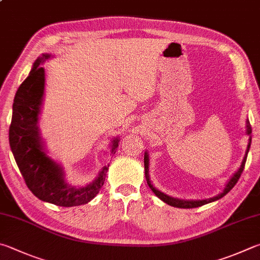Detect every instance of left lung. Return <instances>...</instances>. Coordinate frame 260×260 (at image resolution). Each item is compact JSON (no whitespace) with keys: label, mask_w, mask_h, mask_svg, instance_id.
Here are the masks:
<instances>
[{"label":"left lung","mask_w":260,"mask_h":260,"mask_svg":"<svg viewBox=\"0 0 260 260\" xmlns=\"http://www.w3.org/2000/svg\"><path fill=\"white\" fill-rule=\"evenodd\" d=\"M247 134L248 135H251V125H250V121L247 120ZM250 145H251V136H249V143L247 146V151H245V154H244V158L242 160V164L240 168L238 169V172L234 173V175L230 178V181L226 184V186L224 187V190L221 191L219 194H217L216 197H212L209 198V199H205V200H182V199H176V198H172L167 194H165L161 191H159L158 188H155L153 186V184L151 183L150 181V176H149V154L148 152L144 153V171H145V179H146V183H148L149 187L152 190V192L154 193L155 196H157L160 200H162L164 202H166L167 205L169 206H173V207H176V208H197V207H201L204 205L209 204V202L212 201H216V200H219L220 198H223L224 196L228 194V193L232 190L234 187L235 184L238 183L240 176H241V174L244 169V165H245V160H247V155L249 152V149H250Z\"/></svg>","instance_id":"1"}]
</instances>
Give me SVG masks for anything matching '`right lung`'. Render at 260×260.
<instances>
[{
    "mask_svg": "<svg viewBox=\"0 0 260 260\" xmlns=\"http://www.w3.org/2000/svg\"><path fill=\"white\" fill-rule=\"evenodd\" d=\"M50 56H39L18 88L13 100L9 142L19 171L32 194L60 207L81 206L91 201L101 190L109 165L101 169L92 183L76 187L66 181L62 167L46 153L37 124L45 85V72L41 64ZM118 142V138L112 141L111 154L116 153Z\"/></svg>",
    "mask_w": 260,
    "mask_h": 260,
    "instance_id": "add662e5",
    "label": "right lung"
}]
</instances>
